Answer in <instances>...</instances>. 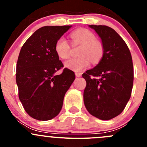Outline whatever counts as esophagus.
<instances>
[{
	"label": "esophagus",
	"mask_w": 147,
	"mask_h": 147,
	"mask_svg": "<svg viewBox=\"0 0 147 147\" xmlns=\"http://www.w3.org/2000/svg\"><path fill=\"white\" fill-rule=\"evenodd\" d=\"M75 75H76V77H78V78H80V77L82 76V73H81V72H75Z\"/></svg>",
	"instance_id": "obj_1"
}]
</instances>
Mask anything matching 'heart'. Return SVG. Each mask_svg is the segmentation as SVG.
<instances>
[{
    "instance_id": "b5f03b06",
    "label": "heart",
    "mask_w": 147,
    "mask_h": 147,
    "mask_svg": "<svg viewBox=\"0 0 147 147\" xmlns=\"http://www.w3.org/2000/svg\"><path fill=\"white\" fill-rule=\"evenodd\" d=\"M74 45H82L79 52L80 57L72 58L65 63V66L73 71H81L91 63H97L101 60L104 53L103 45L96 40V36L92 31L86 28H79L71 33ZM69 43L64 38H60L55 42V51L60 59L65 60L69 56Z\"/></svg>"
}]
</instances>
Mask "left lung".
<instances>
[{
  "label": "left lung",
  "instance_id": "obj_1",
  "mask_svg": "<svg viewBox=\"0 0 147 147\" xmlns=\"http://www.w3.org/2000/svg\"><path fill=\"white\" fill-rule=\"evenodd\" d=\"M101 38L104 53L94 68L82 75L85 79L84 103L89 113L102 120L118 116L129 100L134 81L131 53L114 29L91 25Z\"/></svg>",
  "mask_w": 147,
  "mask_h": 147
}]
</instances>
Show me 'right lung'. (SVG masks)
Here are the masks:
<instances>
[{"instance_id":"right-lung-1","label":"right lung","mask_w":147,"mask_h":147,"mask_svg":"<svg viewBox=\"0 0 147 147\" xmlns=\"http://www.w3.org/2000/svg\"><path fill=\"white\" fill-rule=\"evenodd\" d=\"M72 26H44L37 30L20 50L16 66L19 99L31 117L47 121L63 107L66 92L75 79L73 71L65 68L55 51L57 40Z\"/></svg>"}]
</instances>
